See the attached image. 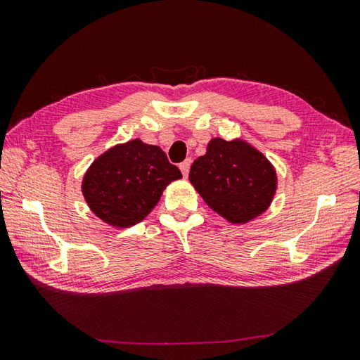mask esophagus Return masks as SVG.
<instances>
[{"label": "esophagus", "mask_w": 360, "mask_h": 360, "mask_svg": "<svg viewBox=\"0 0 360 360\" xmlns=\"http://www.w3.org/2000/svg\"><path fill=\"white\" fill-rule=\"evenodd\" d=\"M179 168H181V172H182V176H184V178H187L188 176V169H191V158H187V160H184L179 165Z\"/></svg>", "instance_id": "esophagus-1"}]
</instances>
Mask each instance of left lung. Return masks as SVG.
<instances>
[{
	"label": "left lung",
	"mask_w": 360,
	"mask_h": 360,
	"mask_svg": "<svg viewBox=\"0 0 360 360\" xmlns=\"http://www.w3.org/2000/svg\"><path fill=\"white\" fill-rule=\"evenodd\" d=\"M188 179L211 210L233 224L262 214L276 191L271 163L238 139H211L206 154L192 163Z\"/></svg>",
	"instance_id": "left-lung-1"
}]
</instances>
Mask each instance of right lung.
I'll use <instances>...</instances> for the list:
<instances>
[{
    "instance_id": "obj_1",
    "label": "right lung",
    "mask_w": 360,
    "mask_h": 360,
    "mask_svg": "<svg viewBox=\"0 0 360 360\" xmlns=\"http://www.w3.org/2000/svg\"><path fill=\"white\" fill-rule=\"evenodd\" d=\"M182 178L157 146L133 139L100 155L84 176L82 192L96 216L131 227L149 214L169 182Z\"/></svg>"
}]
</instances>
